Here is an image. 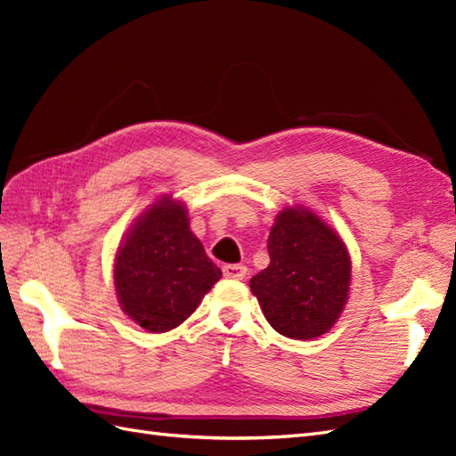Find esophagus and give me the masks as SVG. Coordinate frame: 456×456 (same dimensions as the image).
Masks as SVG:
<instances>
[{
	"instance_id": "esophagus-1",
	"label": "esophagus",
	"mask_w": 456,
	"mask_h": 456,
	"mask_svg": "<svg viewBox=\"0 0 456 456\" xmlns=\"http://www.w3.org/2000/svg\"><path fill=\"white\" fill-rule=\"evenodd\" d=\"M223 272H224L226 278H230V280H243L245 273H247V268L243 265H226L223 268Z\"/></svg>"
}]
</instances>
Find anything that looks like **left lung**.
<instances>
[{
    "instance_id": "1",
    "label": "left lung",
    "mask_w": 456,
    "mask_h": 456,
    "mask_svg": "<svg viewBox=\"0 0 456 456\" xmlns=\"http://www.w3.org/2000/svg\"><path fill=\"white\" fill-rule=\"evenodd\" d=\"M270 265L251 278L268 323L310 340L335 325L346 305L352 262L338 233L310 209L287 207L268 236Z\"/></svg>"
}]
</instances>
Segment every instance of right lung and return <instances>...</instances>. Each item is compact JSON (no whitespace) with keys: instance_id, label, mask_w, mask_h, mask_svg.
Segmentation results:
<instances>
[{"instance_id":"1","label":"right lung","mask_w":456,"mask_h":456,"mask_svg":"<svg viewBox=\"0 0 456 456\" xmlns=\"http://www.w3.org/2000/svg\"><path fill=\"white\" fill-rule=\"evenodd\" d=\"M220 275L190 230L186 207L171 196L136 220L114 265L121 310L150 333L181 325Z\"/></svg>"}]
</instances>
